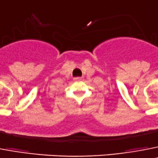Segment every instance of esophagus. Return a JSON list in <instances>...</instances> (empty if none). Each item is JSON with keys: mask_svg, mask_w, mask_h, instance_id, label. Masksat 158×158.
Returning a JSON list of instances; mask_svg holds the SVG:
<instances>
[{"mask_svg": "<svg viewBox=\"0 0 158 158\" xmlns=\"http://www.w3.org/2000/svg\"><path fill=\"white\" fill-rule=\"evenodd\" d=\"M74 79H75V80H82V79H83V77H75L74 78Z\"/></svg>", "mask_w": 158, "mask_h": 158, "instance_id": "obj_1", "label": "esophagus"}]
</instances>
